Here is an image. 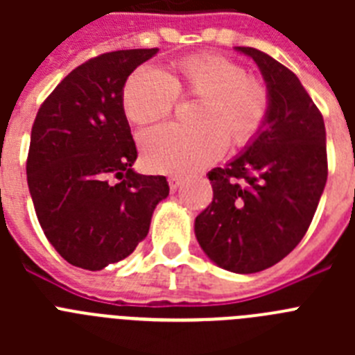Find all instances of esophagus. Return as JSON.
Here are the masks:
<instances>
[{
    "instance_id": "obj_1",
    "label": "esophagus",
    "mask_w": 355,
    "mask_h": 355,
    "mask_svg": "<svg viewBox=\"0 0 355 355\" xmlns=\"http://www.w3.org/2000/svg\"><path fill=\"white\" fill-rule=\"evenodd\" d=\"M181 183H183V181H181V178H178V175H171V178H168V187H171L172 192H175V190L181 187Z\"/></svg>"
}]
</instances>
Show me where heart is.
I'll use <instances>...</instances> for the list:
<instances>
[{"instance_id":"b5f03b06","label":"heart","mask_w":355,"mask_h":355,"mask_svg":"<svg viewBox=\"0 0 355 355\" xmlns=\"http://www.w3.org/2000/svg\"><path fill=\"white\" fill-rule=\"evenodd\" d=\"M200 97L199 126L159 124L139 137L144 163L163 174H190L224 155L227 140L245 146L265 126L270 94L263 81L249 76L243 65L220 55L187 56L174 64V74L144 65L128 78L122 108L135 124L167 115L178 92Z\"/></svg>"}]
</instances>
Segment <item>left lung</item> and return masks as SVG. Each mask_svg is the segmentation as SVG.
Here are the masks:
<instances>
[{
    "label": "left lung",
    "instance_id": "8db88e82",
    "mask_svg": "<svg viewBox=\"0 0 355 355\" xmlns=\"http://www.w3.org/2000/svg\"><path fill=\"white\" fill-rule=\"evenodd\" d=\"M261 71L270 94L265 126L240 155L208 172L211 205L196 238L215 265L254 274L299 245L327 181L324 117L300 80L270 55L236 48Z\"/></svg>",
    "mask_w": 355,
    "mask_h": 355
}]
</instances>
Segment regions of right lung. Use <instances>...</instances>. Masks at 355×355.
<instances>
[{
    "mask_svg": "<svg viewBox=\"0 0 355 355\" xmlns=\"http://www.w3.org/2000/svg\"><path fill=\"white\" fill-rule=\"evenodd\" d=\"M158 49H126L85 62L42 103L31 128L26 175L44 234L85 270L128 258L149 233L165 175L133 171L137 147L122 108L128 76Z\"/></svg>",
    "mask_w": 355,
    "mask_h": 355,
    "instance_id": "right-lung-1",
    "label": "right lung"
}]
</instances>
